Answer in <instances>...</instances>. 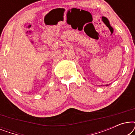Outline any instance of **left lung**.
Here are the masks:
<instances>
[{"label": "left lung", "instance_id": "1", "mask_svg": "<svg viewBox=\"0 0 135 135\" xmlns=\"http://www.w3.org/2000/svg\"><path fill=\"white\" fill-rule=\"evenodd\" d=\"M106 86H108V85H106Z\"/></svg>", "mask_w": 135, "mask_h": 135}]
</instances>
